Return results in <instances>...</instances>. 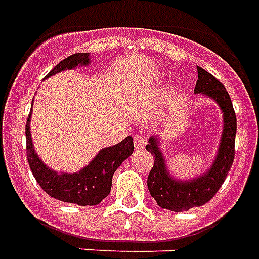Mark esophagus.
<instances>
[{
  "label": "esophagus",
  "instance_id": "34e87169",
  "mask_svg": "<svg viewBox=\"0 0 259 259\" xmlns=\"http://www.w3.org/2000/svg\"><path fill=\"white\" fill-rule=\"evenodd\" d=\"M146 143H147V139H146L145 137H142V135H137L135 139H134V145H135L137 149H143L146 146Z\"/></svg>",
  "mask_w": 259,
  "mask_h": 259
}]
</instances>
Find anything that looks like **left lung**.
<instances>
[{"instance_id": "8db88e82", "label": "left lung", "mask_w": 259, "mask_h": 259, "mask_svg": "<svg viewBox=\"0 0 259 259\" xmlns=\"http://www.w3.org/2000/svg\"><path fill=\"white\" fill-rule=\"evenodd\" d=\"M198 80L194 93L199 97H207L219 105L223 113V131L219 149L209 168L199 176L186 180L175 178L168 168V162L161 150V138L155 134L149 138L146 150L154 157V165L147 178L150 195L162 209L170 211H187L191 207L205 205L215 195L224 183L235 157L236 137V114L232 101L225 87L211 73L203 68L196 67Z\"/></svg>"}]
</instances>
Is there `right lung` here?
<instances>
[{"label":"right lung","instance_id":"obj_1","mask_svg":"<svg viewBox=\"0 0 259 259\" xmlns=\"http://www.w3.org/2000/svg\"><path fill=\"white\" fill-rule=\"evenodd\" d=\"M90 64V53L72 54L69 57L64 58L61 63H58L45 79L60 72L75 69L77 67H85ZM31 116L32 109L30 110L26 124L27 158L31 172L34 175L35 180L39 183L42 190L54 199L67 203H75L79 206H94L101 203L110 192L112 178L116 169L132 154L134 138L127 137L117 145L104 147L84 168H81L75 174L58 172L49 168L35 151L30 131Z\"/></svg>","mask_w":259,"mask_h":259}]
</instances>
